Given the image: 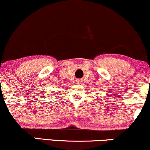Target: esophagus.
<instances>
[{
	"instance_id": "obj_1",
	"label": "esophagus",
	"mask_w": 150,
	"mask_h": 150,
	"mask_svg": "<svg viewBox=\"0 0 150 150\" xmlns=\"http://www.w3.org/2000/svg\"><path fill=\"white\" fill-rule=\"evenodd\" d=\"M77 83H79V84L82 83V81L81 80H78V81H77Z\"/></svg>"
}]
</instances>
